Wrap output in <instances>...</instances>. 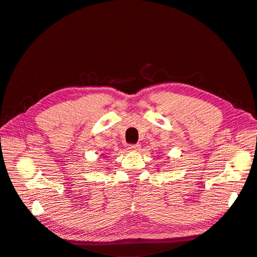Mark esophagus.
<instances>
[{
	"label": "esophagus",
	"instance_id": "obj_1",
	"mask_svg": "<svg viewBox=\"0 0 257 257\" xmlns=\"http://www.w3.org/2000/svg\"><path fill=\"white\" fill-rule=\"evenodd\" d=\"M128 149H130V151L136 152V151H138L139 149H141V146H139V145H130L128 146Z\"/></svg>",
	"mask_w": 257,
	"mask_h": 257
}]
</instances>
